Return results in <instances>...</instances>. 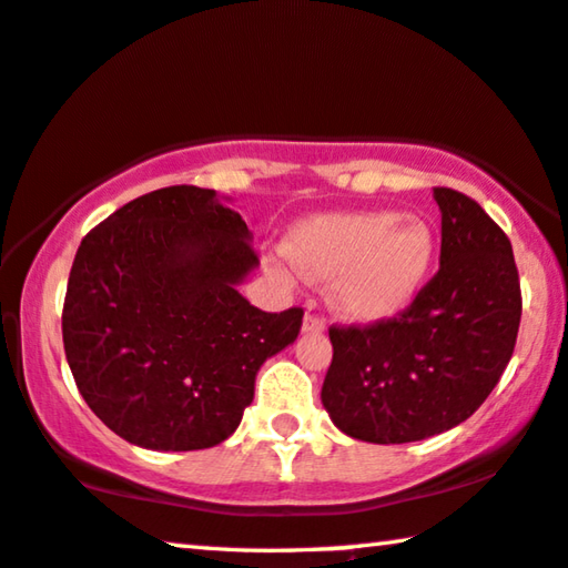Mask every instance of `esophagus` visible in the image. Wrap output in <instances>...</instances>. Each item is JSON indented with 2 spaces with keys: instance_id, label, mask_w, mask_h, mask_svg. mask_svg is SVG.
<instances>
[{
  "instance_id": "esophagus-1",
  "label": "esophagus",
  "mask_w": 568,
  "mask_h": 568,
  "mask_svg": "<svg viewBox=\"0 0 568 568\" xmlns=\"http://www.w3.org/2000/svg\"><path fill=\"white\" fill-rule=\"evenodd\" d=\"M323 331H326V323H323V318L313 316V313H305L303 333H323Z\"/></svg>"
}]
</instances>
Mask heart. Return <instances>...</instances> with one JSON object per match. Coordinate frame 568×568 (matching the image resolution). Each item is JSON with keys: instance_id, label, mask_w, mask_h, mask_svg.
<instances>
[{"instance_id": "heart-1", "label": "heart", "mask_w": 568, "mask_h": 568, "mask_svg": "<svg viewBox=\"0 0 568 568\" xmlns=\"http://www.w3.org/2000/svg\"><path fill=\"white\" fill-rule=\"evenodd\" d=\"M287 257L308 281H331L328 305L348 323L397 318L419 298L437 260V235L422 217L394 210L318 214L295 224ZM270 273L287 277L277 260Z\"/></svg>"}]
</instances>
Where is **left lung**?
Listing matches in <instances>:
<instances>
[{
    "mask_svg": "<svg viewBox=\"0 0 568 568\" xmlns=\"http://www.w3.org/2000/svg\"><path fill=\"white\" fill-rule=\"evenodd\" d=\"M443 214L437 275L399 318L328 331L321 389L344 435L374 445L419 443L465 422L506 372L520 323L510 240L478 202L435 189Z\"/></svg>",
    "mask_w": 568,
    "mask_h": 568,
    "instance_id": "left-lung-1",
    "label": "left lung"
}]
</instances>
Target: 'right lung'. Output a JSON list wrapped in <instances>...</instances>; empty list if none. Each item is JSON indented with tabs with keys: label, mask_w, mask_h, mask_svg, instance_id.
Masks as SVG:
<instances>
[{
	"label": "right lung",
	"mask_w": 568,
	"mask_h": 568,
	"mask_svg": "<svg viewBox=\"0 0 568 568\" xmlns=\"http://www.w3.org/2000/svg\"><path fill=\"white\" fill-rule=\"evenodd\" d=\"M260 260L230 196L166 186L123 204L80 242L62 344L80 394L125 443L186 453L240 427L270 356L303 311L265 313L237 285Z\"/></svg>",
	"instance_id": "add662e5"
}]
</instances>
